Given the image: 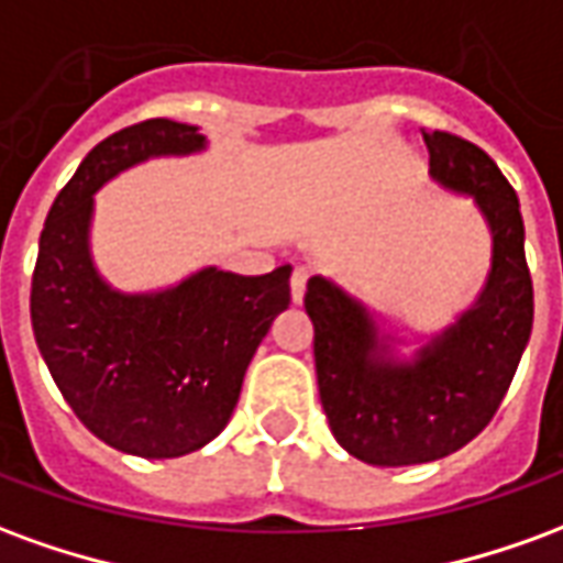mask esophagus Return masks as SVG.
<instances>
[{
  "label": "esophagus",
  "mask_w": 563,
  "mask_h": 563,
  "mask_svg": "<svg viewBox=\"0 0 563 563\" xmlns=\"http://www.w3.org/2000/svg\"><path fill=\"white\" fill-rule=\"evenodd\" d=\"M307 277H310V274H307V268L292 271V283H289V286H292V305H301V301H305Z\"/></svg>",
  "instance_id": "obj_1"
}]
</instances>
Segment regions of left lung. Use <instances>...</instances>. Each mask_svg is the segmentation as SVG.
<instances>
[{
    "label": "left lung",
    "mask_w": 563,
    "mask_h": 563,
    "mask_svg": "<svg viewBox=\"0 0 563 563\" xmlns=\"http://www.w3.org/2000/svg\"><path fill=\"white\" fill-rule=\"evenodd\" d=\"M431 180L471 196L492 232V268L452 325L398 355V338L355 295L329 277L307 280L319 401L353 459L407 467L446 459L492 422L533 325L519 198L492 156L449 132H422Z\"/></svg>",
    "instance_id": "left-lung-1"
}]
</instances>
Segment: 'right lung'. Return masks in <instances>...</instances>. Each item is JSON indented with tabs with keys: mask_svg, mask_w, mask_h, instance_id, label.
Instances as JSON below:
<instances>
[{
	"mask_svg": "<svg viewBox=\"0 0 563 563\" xmlns=\"http://www.w3.org/2000/svg\"><path fill=\"white\" fill-rule=\"evenodd\" d=\"M205 147L198 126L165 117L120 129L63 186L38 241L30 313L44 365L92 434L139 459H180L220 434L289 307L292 265L262 277L210 265L156 292H120L96 268L92 196L141 162Z\"/></svg>",
	"mask_w": 563,
	"mask_h": 563,
	"instance_id": "add662e5",
	"label": "right lung"
}]
</instances>
